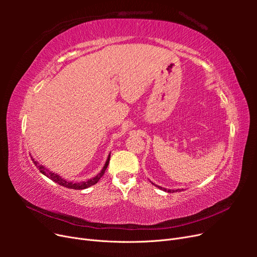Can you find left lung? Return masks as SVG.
I'll list each match as a JSON object with an SVG mask.
<instances>
[{
    "label": "left lung",
    "instance_id": "obj_1",
    "mask_svg": "<svg viewBox=\"0 0 257 257\" xmlns=\"http://www.w3.org/2000/svg\"><path fill=\"white\" fill-rule=\"evenodd\" d=\"M154 184V183H153ZM158 186V185H157ZM159 189H161V190H163V191H165V192H168V193H173V192H178V191H180V190H167V189H164V188H162V186H158Z\"/></svg>",
    "mask_w": 257,
    "mask_h": 257
}]
</instances>
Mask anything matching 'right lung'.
I'll use <instances>...</instances> for the list:
<instances>
[{"label": "right lung", "mask_w": 257, "mask_h": 257, "mask_svg": "<svg viewBox=\"0 0 257 257\" xmlns=\"http://www.w3.org/2000/svg\"><path fill=\"white\" fill-rule=\"evenodd\" d=\"M31 159H32V161H33V163H34V165L38 168V170H40V172H41L43 175H45L46 177H48L49 179H51L52 181H54V182L60 184V185H62V186H64V188L73 189V190H84V189H87V188H90L91 185H94L95 183H97L99 179L104 176L105 170H106L108 164H109L110 154L108 155V159H107V161H106V163H105V165H104L103 169L100 170V173H98L95 177H93V178L89 179V180H87V181H81V182H72V181L65 180V179H63L61 176H59V175H57V174H54V173H52V172H49V170L46 169L43 165L38 164V162L35 161L32 157H31Z\"/></svg>", "instance_id": "1"}]
</instances>
